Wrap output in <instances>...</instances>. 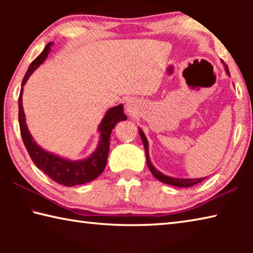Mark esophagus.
I'll list each match as a JSON object with an SVG mask.
<instances>
[{
	"mask_svg": "<svg viewBox=\"0 0 253 253\" xmlns=\"http://www.w3.org/2000/svg\"><path fill=\"white\" fill-rule=\"evenodd\" d=\"M126 110L127 113H134V105H132V102L130 100H127L126 101Z\"/></svg>",
	"mask_w": 253,
	"mask_h": 253,
	"instance_id": "34e87169",
	"label": "esophagus"
}]
</instances>
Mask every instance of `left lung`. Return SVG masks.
<instances>
[{
	"mask_svg": "<svg viewBox=\"0 0 253 253\" xmlns=\"http://www.w3.org/2000/svg\"><path fill=\"white\" fill-rule=\"evenodd\" d=\"M223 63V61H222ZM224 65V63H223ZM224 69L226 75L230 76V72L228 69V66L224 65ZM139 131V135H140V138L143 140V144H144V148H145V153H146V162H147V165H148V169L151 170L152 174L155 176L158 181H161L165 184H169V185H172V186H177V187H190V186H193L195 184L201 183L202 181H204L205 177H201V178H178V177H170L168 176V175H164L163 173H161L160 170L155 169V166L152 164L151 160H149V155H148V142H147V138L145 134L143 132V130L138 129Z\"/></svg>",
	"mask_w": 253,
	"mask_h": 253,
	"instance_id": "1",
	"label": "left lung"
}]
</instances>
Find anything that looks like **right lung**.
<instances>
[{
	"label": "right lung",
	"instance_id": "add662e5",
	"mask_svg": "<svg viewBox=\"0 0 253 253\" xmlns=\"http://www.w3.org/2000/svg\"><path fill=\"white\" fill-rule=\"evenodd\" d=\"M52 44V42H50L45 45L44 50L40 53L39 57L36 58V60L30 65L27 74H25L22 80L19 97L20 130L24 146L37 168L43 170L51 179H53L58 184L65 186H75L91 182L104 172L107 164V158H108L111 131L117 125V123L126 121L127 117L124 114V106L122 104L107 110L105 117L102 118L99 126H98V131L100 134L98 146L96 147L95 152L89 157L84 158V160L71 161L68 160V158L55 155V154L50 153L40 147L36 140L33 139L32 135L30 134L27 122H25V114L22 106L23 85L30 78V76L36 71L37 68L42 65L44 60L48 58Z\"/></svg>",
	"mask_w": 253,
	"mask_h": 253
}]
</instances>
